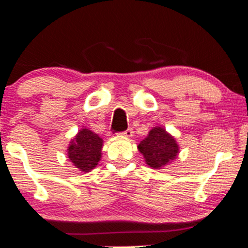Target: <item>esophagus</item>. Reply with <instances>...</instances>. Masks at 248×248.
I'll return each mask as SVG.
<instances>
[{
    "label": "esophagus",
    "mask_w": 248,
    "mask_h": 248,
    "mask_svg": "<svg viewBox=\"0 0 248 248\" xmlns=\"http://www.w3.org/2000/svg\"><path fill=\"white\" fill-rule=\"evenodd\" d=\"M121 134L124 135V138H132V137H133V129L128 128L127 130H124V132H122Z\"/></svg>",
    "instance_id": "obj_1"
}]
</instances>
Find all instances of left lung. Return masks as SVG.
Instances as JSON below:
<instances>
[{
	"label": "left lung",
	"instance_id": "1",
	"mask_svg": "<svg viewBox=\"0 0 248 248\" xmlns=\"http://www.w3.org/2000/svg\"><path fill=\"white\" fill-rule=\"evenodd\" d=\"M180 147L175 138L164 127L155 126L148 135L140 141L138 149L145 157L146 164L153 170H161L178 157Z\"/></svg>",
	"mask_w": 248,
	"mask_h": 248
}]
</instances>
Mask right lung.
<instances>
[{"mask_svg":"<svg viewBox=\"0 0 248 248\" xmlns=\"http://www.w3.org/2000/svg\"><path fill=\"white\" fill-rule=\"evenodd\" d=\"M103 140L91 129L81 128L70 140L67 148L68 159L80 172L88 173L101 160Z\"/></svg>","mask_w":248,"mask_h":248,"instance_id":"1","label":"right lung"}]
</instances>
